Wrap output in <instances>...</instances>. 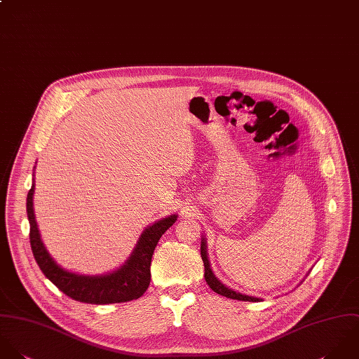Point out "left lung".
Wrapping results in <instances>:
<instances>
[{
	"mask_svg": "<svg viewBox=\"0 0 359 359\" xmlns=\"http://www.w3.org/2000/svg\"><path fill=\"white\" fill-rule=\"evenodd\" d=\"M201 258L204 261V266H205V280L208 283V286L211 287L215 292L223 295V297H227V298H231V299H240V301H251V302H257V301H261V298H257V297H250V295H245V294H241V292H237L229 287L224 286L211 269V265H210V259H208V254H207V243H205V238L201 240Z\"/></svg>",
	"mask_w": 359,
	"mask_h": 359,
	"instance_id": "obj_1",
	"label": "left lung"
}]
</instances>
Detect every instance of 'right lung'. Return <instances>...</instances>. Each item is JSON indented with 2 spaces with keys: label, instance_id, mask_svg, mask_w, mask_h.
<instances>
[{
  "label": "right lung",
  "instance_id": "add662e5",
  "mask_svg": "<svg viewBox=\"0 0 359 359\" xmlns=\"http://www.w3.org/2000/svg\"><path fill=\"white\" fill-rule=\"evenodd\" d=\"M34 183L27 193V217L30 223V245L37 265L48 280L64 294L76 301L87 304H115L137 299L143 295L151 282V258L161 236L177 220V215L163 217L148 226L128 261L108 275L84 276L61 268L46 250L33 210Z\"/></svg>",
  "mask_w": 359,
  "mask_h": 359
}]
</instances>
